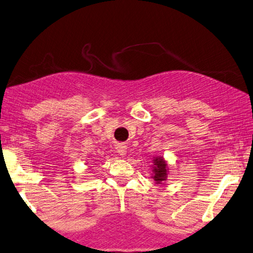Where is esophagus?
Here are the masks:
<instances>
[{"instance_id": "1", "label": "esophagus", "mask_w": 253, "mask_h": 253, "mask_svg": "<svg viewBox=\"0 0 253 253\" xmlns=\"http://www.w3.org/2000/svg\"><path fill=\"white\" fill-rule=\"evenodd\" d=\"M117 152L120 153L121 156H125L126 152H127L126 145H124V143H120V145L117 146Z\"/></svg>"}]
</instances>
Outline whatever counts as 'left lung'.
<instances>
[{"instance_id":"obj_1","label":"left lung","mask_w":253,"mask_h":253,"mask_svg":"<svg viewBox=\"0 0 253 253\" xmlns=\"http://www.w3.org/2000/svg\"><path fill=\"white\" fill-rule=\"evenodd\" d=\"M153 180L157 182V184H160L162 181L167 179V163L163 160V158H156L153 159Z\"/></svg>"}]
</instances>
